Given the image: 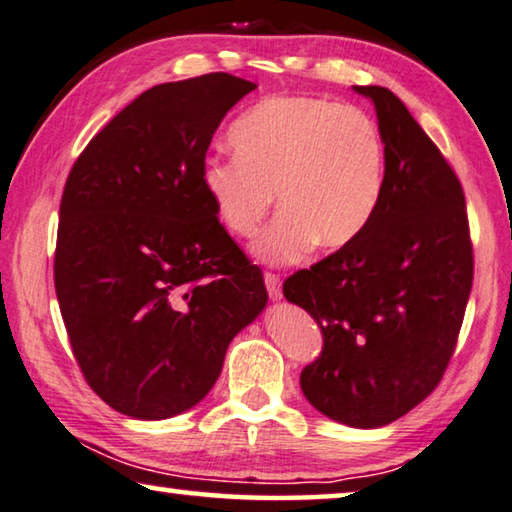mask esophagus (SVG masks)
I'll list each match as a JSON object with an SVG mask.
<instances>
[{
	"mask_svg": "<svg viewBox=\"0 0 512 512\" xmlns=\"http://www.w3.org/2000/svg\"><path fill=\"white\" fill-rule=\"evenodd\" d=\"M265 286H267V292H270V297L274 299V301H279L281 299V279L276 274H272V272H265Z\"/></svg>",
	"mask_w": 512,
	"mask_h": 512,
	"instance_id": "34e87169",
	"label": "esophagus"
}]
</instances>
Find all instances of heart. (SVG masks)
Here are the masks:
<instances>
[{"mask_svg":"<svg viewBox=\"0 0 512 512\" xmlns=\"http://www.w3.org/2000/svg\"><path fill=\"white\" fill-rule=\"evenodd\" d=\"M236 158H213L201 186L231 236L254 238L274 204L281 213L254 254L295 263L315 247L340 249L372 222L385 188V142L358 106L322 97H270L229 131Z\"/></svg>","mask_w":512,"mask_h":512,"instance_id":"1","label":"heart"}]
</instances>
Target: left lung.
Instances as JSON below:
<instances>
[{
    "mask_svg": "<svg viewBox=\"0 0 512 512\" xmlns=\"http://www.w3.org/2000/svg\"><path fill=\"white\" fill-rule=\"evenodd\" d=\"M370 99L385 142V188L372 222L335 254L283 283L313 317L322 356L301 392L331 420L376 429L399 420L440 383L472 290L465 195L440 149L404 102L381 86Z\"/></svg>",
    "mask_w": 512,
    "mask_h": 512,
    "instance_id": "8db88e82",
    "label": "left lung"
}]
</instances>
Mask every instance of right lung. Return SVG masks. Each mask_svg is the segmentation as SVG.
I'll return each mask as SVG.
<instances>
[{
    "label": "right lung",
    "mask_w": 512,
    "mask_h": 512,
    "mask_svg": "<svg viewBox=\"0 0 512 512\" xmlns=\"http://www.w3.org/2000/svg\"><path fill=\"white\" fill-rule=\"evenodd\" d=\"M256 83H161L88 142L67 177L54 283L74 358L117 413L167 420L204 399L267 306L263 274L217 220L201 170Z\"/></svg>",
    "instance_id": "obj_1"
}]
</instances>
